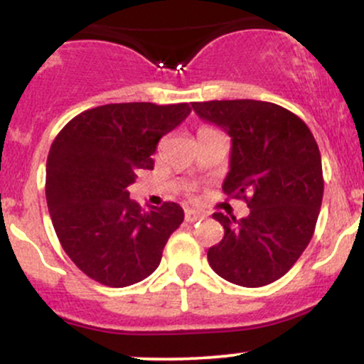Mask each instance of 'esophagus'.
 I'll list each match as a JSON object with an SVG mask.
<instances>
[{"instance_id": "esophagus-1", "label": "esophagus", "mask_w": 364, "mask_h": 364, "mask_svg": "<svg viewBox=\"0 0 364 364\" xmlns=\"http://www.w3.org/2000/svg\"><path fill=\"white\" fill-rule=\"evenodd\" d=\"M203 217H205V215L200 214V212H196V210H186L185 212L186 223H198V220H202Z\"/></svg>"}]
</instances>
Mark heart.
Returning <instances> with one entry per match:
<instances>
[{
  "mask_svg": "<svg viewBox=\"0 0 364 364\" xmlns=\"http://www.w3.org/2000/svg\"><path fill=\"white\" fill-rule=\"evenodd\" d=\"M202 129H208V128H202Z\"/></svg>",
  "mask_w": 364,
  "mask_h": 364,
  "instance_id": "heart-1",
  "label": "heart"
}]
</instances>
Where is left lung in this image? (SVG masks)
<instances>
[{"label": "left lung", "mask_w": 364, "mask_h": 364, "mask_svg": "<svg viewBox=\"0 0 364 364\" xmlns=\"http://www.w3.org/2000/svg\"><path fill=\"white\" fill-rule=\"evenodd\" d=\"M191 107L231 136L223 190L250 208L240 220L215 212L224 237L208 248V263L237 286H267L294 265L315 231L323 198L318 145L304 121L277 104L237 99Z\"/></svg>", "instance_id": "8db88e82"}]
</instances>
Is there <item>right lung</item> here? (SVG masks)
<instances>
[{
    "instance_id": "add662e5",
    "label": "right lung",
    "mask_w": 364,
    "mask_h": 364,
    "mask_svg": "<svg viewBox=\"0 0 364 364\" xmlns=\"http://www.w3.org/2000/svg\"><path fill=\"white\" fill-rule=\"evenodd\" d=\"M190 112L186 102L106 104L75 116L54 139L46 164L49 214L63 250L94 281L127 287L161 263L185 212L174 202L141 210L128 186L154 169L159 140Z\"/></svg>"
}]
</instances>
